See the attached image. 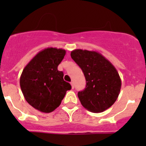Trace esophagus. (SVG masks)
I'll list each match as a JSON object with an SVG mask.
<instances>
[{
    "label": "esophagus",
    "instance_id": "esophagus-1",
    "mask_svg": "<svg viewBox=\"0 0 146 146\" xmlns=\"http://www.w3.org/2000/svg\"><path fill=\"white\" fill-rule=\"evenodd\" d=\"M70 84H71V86H72V89L74 88V82H71V83H70Z\"/></svg>",
    "mask_w": 146,
    "mask_h": 146
}]
</instances>
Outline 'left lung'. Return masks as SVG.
Returning a JSON list of instances; mask_svg holds the SVG:
<instances>
[{
    "label": "left lung",
    "instance_id": "obj_1",
    "mask_svg": "<svg viewBox=\"0 0 146 146\" xmlns=\"http://www.w3.org/2000/svg\"><path fill=\"white\" fill-rule=\"evenodd\" d=\"M71 57L82 70L86 87L77 96L81 104L92 113H102L113 105L118 99L121 80L114 66L96 51L72 50Z\"/></svg>",
    "mask_w": 146,
    "mask_h": 146
}]
</instances>
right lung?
<instances>
[{
    "mask_svg": "<svg viewBox=\"0 0 146 146\" xmlns=\"http://www.w3.org/2000/svg\"><path fill=\"white\" fill-rule=\"evenodd\" d=\"M66 50L47 47L40 51L25 66L20 85L27 102L42 113L54 111L61 103L66 93L72 88L64 80V73L58 66Z\"/></svg>",
    "mask_w": 146,
    "mask_h": 146,
    "instance_id": "obj_1",
    "label": "right lung"
}]
</instances>
